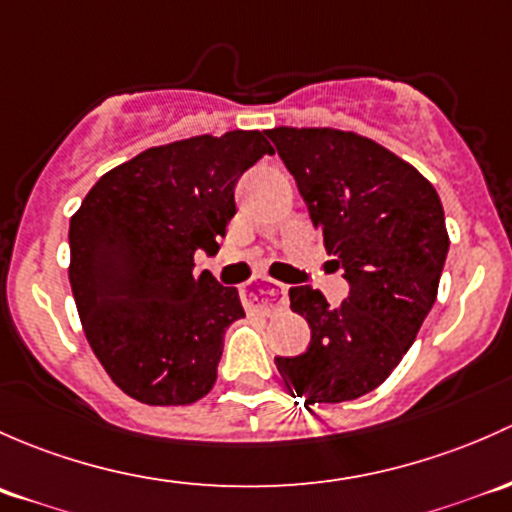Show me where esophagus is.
<instances>
[{"label":"esophagus","instance_id":"1","mask_svg":"<svg viewBox=\"0 0 512 512\" xmlns=\"http://www.w3.org/2000/svg\"><path fill=\"white\" fill-rule=\"evenodd\" d=\"M244 305L249 310H258L263 315H271L276 310L286 308V288L281 283L266 278L263 283H256L249 291H244Z\"/></svg>","mask_w":512,"mask_h":512}]
</instances>
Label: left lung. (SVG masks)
<instances>
[{
	"label": "left lung",
	"mask_w": 512,
	"mask_h": 512,
	"mask_svg": "<svg viewBox=\"0 0 512 512\" xmlns=\"http://www.w3.org/2000/svg\"><path fill=\"white\" fill-rule=\"evenodd\" d=\"M266 135L350 283L340 305L313 286L291 288L310 345L276 367L305 407L350 402L392 374L434 305L449 254L444 207L429 179L370 138L333 128Z\"/></svg>",
	"instance_id": "obj_1"
}]
</instances>
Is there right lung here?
<instances>
[{"label": "right lung", "instance_id": "add662e5", "mask_svg": "<svg viewBox=\"0 0 512 512\" xmlns=\"http://www.w3.org/2000/svg\"><path fill=\"white\" fill-rule=\"evenodd\" d=\"M263 155L273 147L258 130L150 147L105 172L71 217L83 333L128 397L179 407L212 392L224 333L244 308L236 288L194 276V254H217L236 182Z\"/></svg>", "mask_w": 512, "mask_h": 512}]
</instances>
